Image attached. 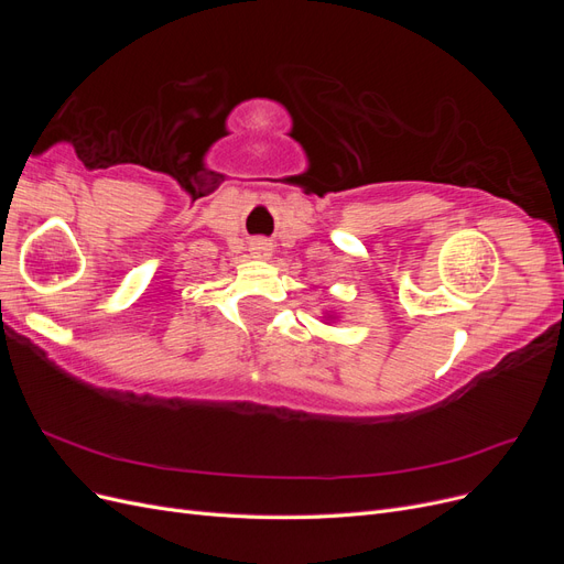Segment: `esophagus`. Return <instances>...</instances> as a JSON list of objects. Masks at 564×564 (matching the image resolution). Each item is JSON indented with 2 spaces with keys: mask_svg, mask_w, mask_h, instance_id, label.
I'll return each instance as SVG.
<instances>
[{
  "mask_svg": "<svg viewBox=\"0 0 564 564\" xmlns=\"http://www.w3.org/2000/svg\"><path fill=\"white\" fill-rule=\"evenodd\" d=\"M251 251L259 256V259H265V256H270V251H272V247H270V242H265V240H256V242H251Z\"/></svg>",
  "mask_w": 564,
  "mask_h": 564,
  "instance_id": "1",
  "label": "esophagus"
}]
</instances>
